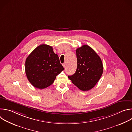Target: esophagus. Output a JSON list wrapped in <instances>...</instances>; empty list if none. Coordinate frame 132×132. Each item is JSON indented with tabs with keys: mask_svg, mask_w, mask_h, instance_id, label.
<instances>
[{
	"mask_svg": "<svg viewBox=\"0 0 132 132\" xmlns=\"http://www.w3.org/2000/svg\"><path fill=\"white\" fill-rule=\"evenodd\" d=\"M66 63H64L63 64V67L65 68V67H66Z\"/></svg>",
	"mask_w": 132,
	"mask_h": 132,
	"instance_id": "1",
	"label": "esophagus"
}]
</instances>
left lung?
Segmentation results:
<instances>
[{
  "mask_svg": "<svg viewBox=\"0 0 132 132\" xmlns=\"http://www.w3.org/2000/svg\"><path fill=\"white\" fill-rule=\"evenodd\" d=\"M77 69L68 76L72 82L82 91H88L94 87L101 78L103 70L99 56L91 47L84 45L76 51Z\"/></svg>",
  "mask_w": 132,
  "mask_h": 132,
  "instance_id": "obj_1",
  "label": "left lung"
}]
</instances>
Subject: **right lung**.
Wrapping results in <instances>:
<instances>
[{
	"mask_svg": "<svg viewBox=\"0 0 132 132\" xmlns=\"http://www.w3.org/2000/svg\"><path fill=\"white\" fill-rule=\"evenodd\" d=\"M63 70L58 55L48 45L42 44L36 47L26 60L27 78L34 87L40 89L51 85Z\"/></svg>",
	"mask_w": 132,
	"mask_h": 132,
	"instance_id": "obj_1",
	"label": "right lung"
}]
</instances>
